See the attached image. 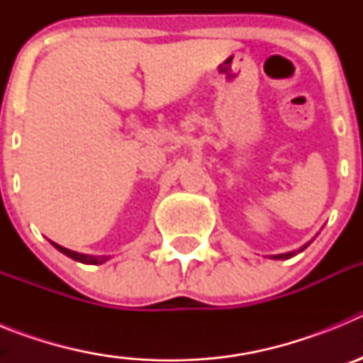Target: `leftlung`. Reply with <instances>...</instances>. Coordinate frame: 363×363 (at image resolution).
Here are the masks:
<instances>
[{
    "label": "left lung",
    "mask_w": 363,
    "mask_h": 363,
    "mask_svg": "<svg viewBox=\"0 0 363 363\" xmlns=\"http://www.w3.org/2000/svg\"><path fill=\"white\" fill-rule=\"evenodd\" d=\"M309 243H311V242H309ZM309 243H306V245H301L300 249H298V251L285 252V255H274V256H272V258H274V259H287V258H293L294 255H298V252H301V251H303V249H307V247H309Z\"/></svg>",
    "instance_id": "8db88e82"
}]
</instances>
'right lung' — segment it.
<instances>
[{
	"instance_id": "right-lung-1",
	"label": "right lung",
	"mask_w": 363,
	"mask_h": 363,
	"mask_svg": "<svg viewBox=\"0 0 363 363\" xmlns=\"http://www.w3.org/2000/svg\"><path fill=\"white\" fill-rule=\"evenodd\" d=\"M54 247H56L57 251L63 252L65 256H69V258L76 259V262H82V264H86V265H101L105 264L108 259V256H92V255H82V252H76V251H70V249H65V247L57 245V243L50 242Z\"/></svg>"
}]
</instances>
